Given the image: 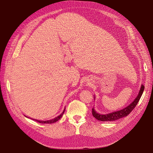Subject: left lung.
<instances>
[{"mask_svg": "<svg viewBox=\"0 0 153 153\" xmlns=\"http://www.w3.org/2000/svg\"><path fill=\"white\" fill-rule=\"evenodd\" d=\"M144 89H145V87L143 86V85H141L140 90H139V93H138V95L135 97V99L134 100V101L129 104L128 106L125 107V108H122V110H117V111H115V112H112L103 114H100L99 112H97L95 110V108L93 107L92 109L93 116L95 117L97 120H100V121H102V122H112V121H115V120H119L122 118H123V117L127 116L134 109L136 105H137L138 102L139 101V99H141L142 94L143 93ZM94 99H95V96H94Z\"/></svg>", "mask_w": 153, "mask_h": 153, "instance_id": "1", "label": "left lung"}]
</instances>
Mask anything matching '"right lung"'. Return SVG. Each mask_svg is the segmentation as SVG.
<instances>
[{
  "label": "right lung",
  "mask_w": 153,
  "mask_h": 153,
  "mask_svg": "<svg viewBox=\"0 0 153 153\" xmlns=\"http://www.w3.org/2000/svg\"><path fill=\"white\" fill-rule=\"evenodd\" d=\"M65 109L66 108H64V110H63V112H62V114H60L59 116H58L57 117H56V118H54L53 119H51L49 120H46V121H43V120H35V119H32V120H35V121H37V122L41 123H53L56 122L58 120H59L62 118V117L64 113V111H65Z\"/></svg>",
  "instance_id": "1"
}]
</instances>
